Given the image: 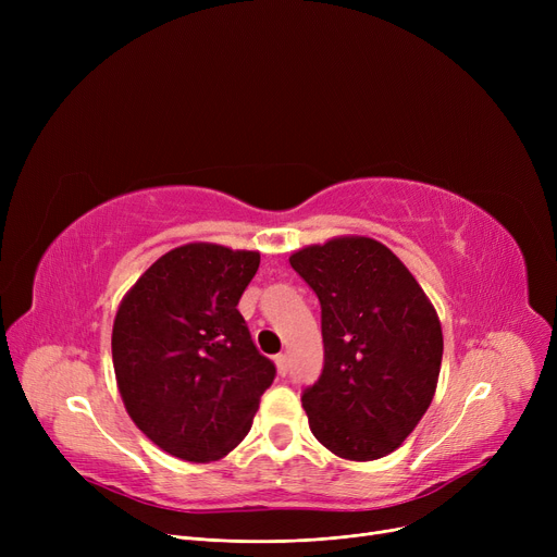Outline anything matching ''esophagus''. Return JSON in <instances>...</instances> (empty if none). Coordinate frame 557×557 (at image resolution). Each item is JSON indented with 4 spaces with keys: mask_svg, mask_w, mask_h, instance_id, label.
I'll return each instance as SVG.
<instances>
[{
    "mask_svg": "<svg viewBox=\"0 0 557 557\" xmlns=\"http://www.w3.org/2000/svg\"><path fill=\"white\" fill-rule=\"evenodd\" d=\"M275 366H277V372H280L282 376L288 374V357H286V355H277V357H275Z\"/></svg>",
    "mask_w": 557,
    "mask_h": 557,
    "instance_id": "1",
    "label": "esophagus"
}]
</instances>
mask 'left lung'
<instances>
[{
	"instance_id": "left-lung-1",
	"label": "left lung",
	"mask_w": 557,
	"mask_h": 557,
	"mask_svg": "<svg viewBox=\"0 0 557 557\" xmlns=\"http://www.w3.org/2000/svg\"><path fill=\"white\" fill-rule=\"evenodd\" d=\"M320 302L325 361L302 391L311 433L347 460L395 451L433 399L443 330L404 263L368 237L332 239L290 255Z\"/></svg>"
}]
</instances>
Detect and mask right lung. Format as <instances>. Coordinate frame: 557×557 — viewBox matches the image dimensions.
<instances>
[{
	"label": "right lung",
	"instance_id": "1",
	"mask_svg": "<svg viewBox=\"0 0 557 557\" xmlns=\"http://www.w3.org/2000/svg\"><path fill=\"white\" fill-rule=\"evenodd\" d=\"M259 252L189 244L162 255L128 290L112 327L126 411L166 454L219 460L252 426L275 379L237 305Z\"/></svg>",
	"mask_w": 557,
	"mask_h": 557
}]
</instances>
